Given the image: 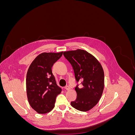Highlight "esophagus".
Masks as SVG:
<instances>
[{
    "label": "esophagus",
    "instance_id": "obj_1",
    "mask_svg": "<svg viewBox=\"0 0 135 135\" xmlns=\"http://www.w3.org/2000/svg\"><path fill=\"white\" fill-rule=\"evenodd\" d=\"M65 89H66L67 91H69V90H70V87H69V85H66V86H65Z\"/></svg>",
    "mask_w": 135,
    "mask_h": 135
}]
</instances>
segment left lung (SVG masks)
I'll list each match as a JSON object with an SVG mask.
<instances>
[{
  "instance_id": "8db88e82",
  "label": "left lung",
  "mask_w": 135,
  "mask_h": 135,
  "mask_svg": "<svg viewBox=\"0 0 135 135\" xmlns=\"http://www.w3.org/2000/svg\"><path fill=\"white\" fill-rule=\"evenodd\" d=\"M64 56L71 65L77 83L81 80L82 86L77 84L76 99L71 105L79 111H88L98 103L103 92V67L95 57L83 50L64 52Z\"/></svg>"
}]
</instances>
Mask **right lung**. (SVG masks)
Returning a JSON list of instances; mask_svg holds the SVG:
<instances>
[{"label":"right lung","mask_w":135,"mask_h":135,"mask_svg":"<svg viewBox=\"0 0 135 135\" xmlns=\"http://www.w3.org/2000/svg\"><path fill=\"white\" fill-rule=\"evenodd\" d=\"M62 54L63 52L42 53L28 69L26 80L27 99L31 108L39 114L51 111L57 96L62 91L56 84L52 68Z\"/></svg>","instance_id":"add662e5"}]
</instances>
